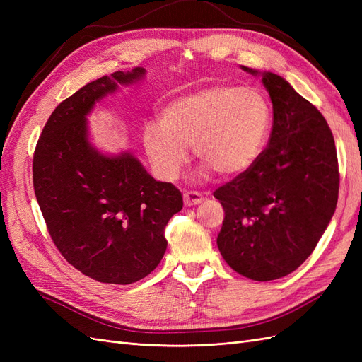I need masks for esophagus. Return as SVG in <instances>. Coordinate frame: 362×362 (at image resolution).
Wrapping results in <instances>:
<instances>
[{"instance_id": "esophagus-1", "label": "esophagus", "mask_w": 362, "mask_h": 362, "mask_svg": "<svg viewBox=\"0 0 362 362\" xmlns=\"http://www.w3.org/2000/svg\"><path fill=\"white\" fill-rule=\"evenodd\" d=\"M204 201L202 194H199L198 192H185L184 193V204L187 206H192V205H198Z\"/></svg>"}]
</instances>
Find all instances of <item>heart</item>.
Instances as JSON below:
<instances>
[{"instance_id": "heart-1", "label": "heart", "mask_w": 362, "mask_h": 362, "mask_svg": "<svg viewBox=\"0 0 362 362\" xmlns=\"http://www.w3.org/2000/svg\"><path fill=\"white\" fill-rule=\"evenodd\" d=\"M272 108L257 89L210 86L169 101L161 120L144 128L148 160L158 178L173 181L189 161V146L221 177L249 170L264 152Z\"/></svg>"}]
</instances>
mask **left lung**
<instances>
[{
  "mask_svg": "<svg viewBox=\"0 0 362 362\" xmlns=\"http://www.w3.org/2000/svg\"><path fill=\"white\" fill-rule=\"evenodd\" d=\"M242 69L261 75L273 125L254 166L214 192L225 210L217 247L240 275L273 281L313 254L331 222L339 187L337 149L323 115L288 81Z\"/></svg>",
  "mask_w": 362,
  "mask_h": 362,
  "instance_id": "8db88e82",
  "label": "left lung"
}]
</instances>
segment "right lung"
Wrapping results in <instances>:
<instances>
[{
	"label": "right lung",
	"mask_w": 362,
	"mask_h": 362,
	"mask_svg": "<svg viewBox=\"0 0 362 362\" xmlns=\"http://www.w3.org/2000/svg\"><path fill=\"white\" fill-rule=\"evenodd\" d=\"M144 68L113 72L57 105L33 157V185L54 245L83 275L133 284L161 261L181 192L156 181L129 152L105 156L92 146L86 116L98 101L145 76Z\"/></svg>",
	"instance_id": "add662e5"
}]
</instances>
